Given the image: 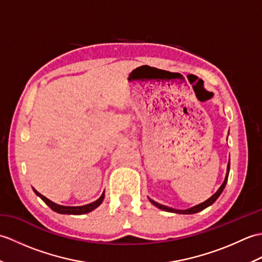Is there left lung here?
<instances>
[{
  "instance_id": "1",
  "label": "left lung",
  "mask_w": 262,
  "mask_h": 262,
  "mask_svg": "<svg viewBox=\"0 0 262 262\" xmlns=\"http://www.w3.org/2000/svg\"><path fill=\"white\" fill-rule=\"evenodd\" d=\"M229 173H230V161H229V164H227V169H226V176H225L224 182L222 183V186L219 188V190H217V191H216V192H215V193L213 194V196H211L210 198H208L207 200H205L204 203L199 204V205H196V206H193V207H190V208H188V209H176V208H171V207H168V206L161 205V204H159V203H157V202H154V200H153V199H151V198H148V200H149V202H151V203H152V204L155 206V207H158V208L162 209V210H165V211H169V213L183 214V215L196 214V213H198V211H202V210H204L205 208H207L208 206L213 205V204L216 202V199L221 196V193L223 192L224 188H225V186H226L227 178H229Z\"/></svg>"
}]
</instances>
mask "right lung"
Returning <instances> with one entry per match:
<instances>
[{"label": "right lung", "mask_w": 262, "mask_h": 262, "mask_svg": "<svg viewBox=\"0 0 262 262\" xmlns=\"http://www.w3.org/2000/svg\"><path fill=\"white\" fill-rule=\"evenodd\" d=\"M33 191L37 194L38 197H40L45 204L47 206H49L54 211H56L58 214H68V215H83V214H88L92 211L93 209H96L97 207H99L100 205L102 204L103 199H104V191L102 192L101 196H100L96 202H93L91 204H88V205H83V206H63V205H58V204H55L52 200H49L48 198H46L45 196H42L41 193H39L35 188H32Z\"/></svg>", "instance_id": "right-lung-1"}]
</instances>
